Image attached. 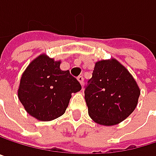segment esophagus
I'll use <instances>...</instances> for the list:
<instances>
[{"label": "esophagus", "mask_w": 156, "mask_h": 156, "mask_svg": "<svg viewBox=\"0 0 156 156\" xmlns=\"http://www.w3.org/2000/svg\"><path fill=\"white\" fill-rule=\"evenodd\" d=\"M77 80L80 81V83L81 84V86H83V84H84V77L82 76H77Z\"/></svg>", "instance_id": "obj_1"}]
</instances>
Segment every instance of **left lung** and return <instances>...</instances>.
Instances as JSON below:
<instances>
[{"mask_svg":"<svg viewBox=\"0 0 156 156\" xmlns=\"http://www.w3.org/2000/svg\"><path fill=\"white\" fill-rule=\"evenodd\" d=\"M84 92L90 117L105 126L118 124L130 116L140 96L133 76L114 58L96 62Z\"/></svg>","mask_w":156,"mask_h":156,"instance_id":"left-lung-1","label":"left lung"}]
</instances>
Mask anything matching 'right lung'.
<instances>
[{
    "label": "right lung",
    "mask_w": 156,
    "mask_h": 156,
    "mask_svg": "<svg viewBox=\"0 0 156 156\" xmlns=\"http://www.w3.org/2000/svg\"><path fill=\"white\" fill-rule=\"evenodd\" d=\"M60 61L44 54L34 59L22 75L18 98L25 111L42 122L62 116L71 94L81 90L80 83L68 70L60 69Z\"/></svg>",
    "instance_id": "1"
}]
</instances>
